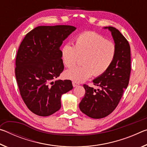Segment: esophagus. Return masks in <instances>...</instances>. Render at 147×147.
Instances as JSON below:
<instances>
[{"mask_svg":"<svg viewBox=\"0 0 147 147\" xmlns=\"http://www.w3.org/2000/svg\"><path fill=\"white\" fill-rule=\"evenodd\" d=\"M73 87H76V86H79V84L77 82H73Z\"/></svg>","mask_w":147,"mask_h":147,"instance_id":"1","label":"esophagus"}]
</instances>
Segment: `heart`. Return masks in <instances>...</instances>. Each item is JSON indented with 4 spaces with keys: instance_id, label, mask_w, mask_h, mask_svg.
I'll use <instances>...</instances> for the list:
<instances>
[{
    "instance_id": "heart-1",
    "label": "heart",
    "mask_w": 147,
    "mask_h": 147,
    "mask_svg": "<svg viewBox=\"0 0 147 147\" xmlns=\"http://www.w3.org/2000/svg\"><path fill=\"white\" fill-rule=\"evenodd\" d=\"M116 55L115 44L93 32H85L74 39V45L67 43L61 49V58L67 67H72L83 57L82 65L74 67L65 72L66 78L82 82L93 74L100 76L108 70Z\"/></svg>"
}]
</instances>
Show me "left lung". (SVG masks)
I'll use <instances>...</instances> for the list:
<instances>
[{
    "mask_svg": "<svg viewBox=\"0 0 147 147\" xmlns=\"http://www.w3.org/2000/svg\"><path fill=\"white\" fill-rule=\"evenodd\" d=\"M104 28L111 32L116 47L115 58L108 70L93 80L94 85L100 89L84 84L86 93L79 104L82 112L93 119L105 117L115 109L127 88L131 71L130 47L128 41L114 27Z\"/></svg>",
    "mask_w": 147,
    "mask_h": 147,
    "instance_id": "obj_1",
    "label": "left lung"
}]
</instances>
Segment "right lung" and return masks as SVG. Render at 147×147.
Instances as JSON below:
<instances>
[{
  "mask_svg": "<svg viewBox=\"0 0 147 147\" xmlns=\"http://www.w3.org/2000/svg\"><path fill=\"white\" fill-rule=\"evenodd\" d=\"M76 27L39 26L24 37L17 51L16 76L20 94L32 112L46 117L61 108L62 94L73 89L69 80H58L64 66L59 50Z\"/></svg>",
  "mask_w": 147,
  "mask_h": 147,
  "instance_id": "right-lung-1",
  "label": "right lung"
}]
</instances>
